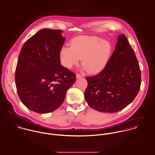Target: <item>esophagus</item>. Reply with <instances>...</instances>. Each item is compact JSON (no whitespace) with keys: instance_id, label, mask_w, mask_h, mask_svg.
Here are the masks:
<instances>
[{"instance_id":"obj_1","label":"esophagus","mask_w":155,"mask_h":155,"mask_svg":"<svg viewBox=\"0 0 155 155\" xmlns=\"http://www.w3.org/2000/svg\"><path fill=\"white\" fill-rule=\"evenodd\" d=\"M82 77H83V75H82V74H79V73H77V74H76V78H77V79L81 78H82Z\"/></svg>"}]
</instances>
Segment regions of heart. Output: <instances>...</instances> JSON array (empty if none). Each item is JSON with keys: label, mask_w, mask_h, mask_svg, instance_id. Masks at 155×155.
Instances as JSON below:
<instances>
[{"label": "heart", "mask_w": 155, "mask_h": 155, "mask_svg": "<svg viewBox=\"0 0 155 155\" xmlns=\"http://www.w3.org/2000/svg\"><path fill=\"white\" fill-rule=\"evenodd\" d=\"M110 44L96 36H79L73 38L71 46H65L60 51L61 64L67 68L78 65L82 58V64L91 74L101 71L109 63L111 55Z\"/></svg>", "instance_id": "heart-1"}]
</instances>
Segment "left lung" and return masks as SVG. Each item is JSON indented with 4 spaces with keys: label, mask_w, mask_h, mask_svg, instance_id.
Wrapping results in <instances>:
<instances>
[{
    "label": "left lung",
    "mask_w": 155,
    "mask_h": 155,
    "mask_svg": "<svg viewBox=\"0 0 155 155\" xmlns=\"http://www.w3.org/2000/svg\"><path fill=\"white\" fill-rule=\"evenodd\" d=\"M85 98L96 110L116 113L128 106L141 85V70L135 52L125 35H120L110 60L98 74L86 77Z\"/></svg>",
    "instance_id": "obj_1"
}]
</instances>
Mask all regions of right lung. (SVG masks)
Returning <instances> with one entry per match:
<instances>
[{"label":"right lung","instance_id":"1","mask_svg":"<svg viewBox=\"0 0 155 155\" xmlns=\"http://www.w3.org/2000/svg\"><path fill=\"white\" fill-rule=\"evenodd\" d=\"M61 30L44 28L22 46L15 70L18 95L24 105L38 113L57 109L76 81V74L60 65L65 38Z\"/></svg>","mask_w":155,"mask_h":155}]
</instances>
